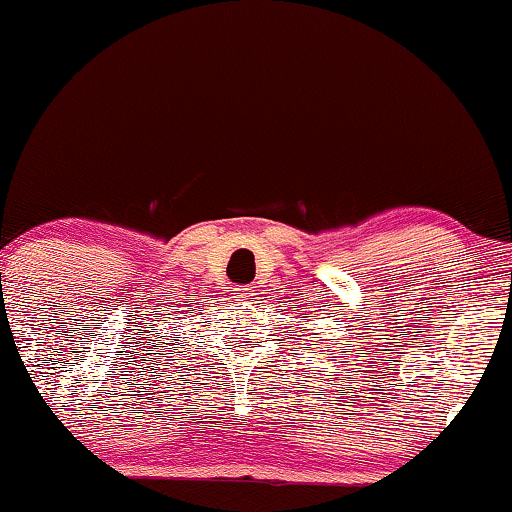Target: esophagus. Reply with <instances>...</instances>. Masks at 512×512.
<instances>
[{"label":"esophagus","mask_w":512,"mask_h":512,"mask_svg":"<svg viewBox=\"0 0 512 512\" xmlns=\"http://www.w3.org/2000/svg\"><path fill=\"white\" fill-rule=\"evenodd\" d=\"M249 296H251L249 287H235V298H242V301H247Z\"/></svg>","instance_id":"34e87169"}]
</instances>
